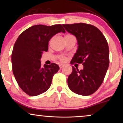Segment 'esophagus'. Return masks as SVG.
<instances>
[{
    "mask_svg": "<svg viewBox=\"0 0 123 123\" xmlns=\"http://www.w3.org/2000/svg\"><path fill=\"white\" fill-rule=\"evenodd\" d=\"M64 65L63 64H59V67H60V69L63 68V67H64Z\"/></svg>",
    "mask_w": 123,
    "mask_h": 123,
    "instance_id": "esophagus-1",
    "label": "esophagus"
}]
</instances>
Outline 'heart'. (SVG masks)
<instances>
[{"mask_svg": "<svg viewBox=\"0 0 123 123\" xmlns=\"http://www.w3.org/2000/svg\"><path fill=\"white\" fill-rule=\"evenodd\" d=\"M59 59L62 60V61H64V60H65V58L64 56H60Z\"/></svg>", "mask_w": 123, "mask_h": 123, "instance_id": "b5f03b06", "label": "heart"}]
</instances>
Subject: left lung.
<instances>
[{
    "instance_id": "8db88e82",
    "label": "left lung",
    "mask_w": 123,
    "mask_h": 123,
    "mask_svg": "<svg viewBox=\"0 0 123 123\" xmlns=\"http://www.w3.org/2000/svg\"><path fill=\"white\" fill-rule=\"evenodd\" d=\"M65 30L76 37L78 50L70 62L82 64L79 70L72 66L68 85L80 95L88 96L98 90L104 81L109 65V49L107 40L98 28L85 23L63 25Z\"/></svg>"
}]
</instances>
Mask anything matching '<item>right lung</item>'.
Returning <instances> with one entry per match:
<instances>
[{
  "mask_svg": "<svg viewBox=\"0 0 123 123\" xmlns=\"http://www.w3.org/2000/svg\"><path fill=\"white\" fill-rule=\"evenodd\" d=\"M65 33L62 25H35L18 36L12 53V70L18 86L25 93L35 96L46 91L54 75L59 70L56 64L42 67L40 59L48 51L50 40L59 32Z\"/></svg>",
  "mask_w": 123,
  "mask_h": 123,
  "instance_id": "1",
  "label": "right lung"
}]
</instances>
